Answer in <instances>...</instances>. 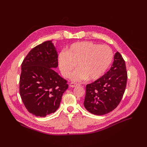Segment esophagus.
Returning a JSON list of instances; mask_svg holds the SVG:
<instances>
[{
    "instance_id": "esophagus-1",
    "label": "esophagus",
    "mask_w": 147,
    "mask_h": 147,
    "mask_svg": "<svg viewBox=\"0 0 147 147\" xmlns=\"http://www.w3.org/2000/svg\"><path fill=\"white\" fill-rule=\"evenodd\" d=\"M80 86L79 84L76 83H73H73H71L69 84V86L71 87V88H74V87H77V86Z\"/></svg>"
}]
</instances>
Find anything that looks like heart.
<instances>
[{
    "mask_svg": "<svg viewBox=\"0 0 147 147\" xmlns=\"http://www.w3.org/2000/svg\"><path fill=\"white\" fill-rule=\"evenodd\" d=\"M113 52L107 45H100L90 42L73 43L66 51L58 54V65L63 76L67 78L77 65L78 68L71 74L72 81L80 82L89 79L95 80L103 76L110 65Z\"/></svg>",
    "mask_w": 147,
    "mask_h": 147,
    "instance_id": "1",
    "label": "heart"
}]
</instances>
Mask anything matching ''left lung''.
Returning <instances> with one entry per match:
<instances>
[{
	"instance_id": "obj_1",
	"label": "left lung",
	"mask_w": 147,
	"mask_h": 147,
	"mask_svg": "<svg viewBox=\"0 0 147 147\" xmlns=\"http://www.w3.org/2000/svg\"><path fill=\"white\" fill-rule=\"evenodd\" d=\"M127 78L125 61L120 53L116 52L109 71L86 86L85 109L95 115H104L113 111L123 98Z\"/></svg>"
}]
</instances>
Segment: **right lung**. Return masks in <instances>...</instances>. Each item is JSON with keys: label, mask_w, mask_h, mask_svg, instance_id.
Returning <instances> with one entry per match:
<instances>
[{"label": "right lung", "mask_w": 147, "mask_h": 147, "mask_svg": "<svg viewBox=\"0 0 147 147\" xmlns=\"http://www.w3.org/2000/svg\"><path fill=\"white\" fill-rule=\"evenodd\" d=\"M57 52L52 40L30 51L21 64L20 93L30 113L45 117L57 110L68 88L67 81L54 70L58 66Z\"/></svg>", "instance_id": "right-lung-1"}]
</instances>
